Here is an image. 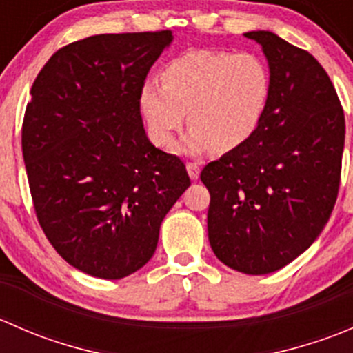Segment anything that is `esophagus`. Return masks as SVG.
<instances>
[{
	"label": "esophagus",
	"instance_id": "obj_1",
	"mask_svg": "<svg viewBox=\"0 0 353 353\" xmlns=\"http://www.w3.org/2000/svg\"><path fill=\"white\" fill-rule=\"evenodd\" d=\"M186 169H188V174H190V177L193 181H196L198 177H199V170H201V167L198 165V163H194V162H190L186 165Z\"/></svg>",
	"mask_w": 353,
	"mask_h": 353
}]
</instances>
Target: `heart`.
I'll list each match as a JSON object with an SVG mask.
<instances>
[{"mask_svg":"<svg viewBox=\"0 0 353 353\" xmlns=\"http://www.w3.org/2000/svg\"><path fill=\"white\" fill-rule=\"evenodd\" d=\"M270 90L268 68L252 52L199 49L170 59L162 70V83L147 80L141 85L140 109L159 147L174 143L188 112L191 130L181 147L184 154L230 152L258 130Z\"/></svg>","mask_w":353,"mask_h":353,"instance_id":"obj_1","label":"heart"}]
</instances>
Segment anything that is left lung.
I'll return each mask as SVG.
<instances>
[{
	"label": "left lung",
	"instance_id": "obj_1",
	"mask_svg": "<svg viewBox=\"0 0 353 353\" xmlns=\"http://www.w3.org/2000/svg\"><path fill=\"white\" fill-rule=\"evenodd\" d=\"M268 61V105L258 130L201 170L208 241L245 275L283 268L325 229L338 196L345 116L333 83L307 51L268 30L245 32Z\"/></svg>",
	"mask_w": 353,
	"mask_h": 353
}]
</instances>
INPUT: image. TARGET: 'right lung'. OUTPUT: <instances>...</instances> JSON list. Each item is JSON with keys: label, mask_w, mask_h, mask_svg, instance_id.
Here are the masks:
<instances>
[{"label": "right lung", "mask_w": 353, "mask_h": 353, "mask_svg": "<svg viewBox=\"0 0 353 353\" xmlns=\"http://www.w3.org/2000/svg\"><path fill=\"white\" fill-rule=\"evenodd\" d=\"M170 30L101 34L51 56L32 85L22 150L52 248L87 275L119 280L154 256L163 216L190 188L184 163L148 140L140 88Z\"/></svg>", "instance_id": "1"}]
</instances>
